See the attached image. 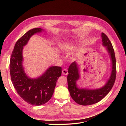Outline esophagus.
Returning <instances> with one entry per match:
<instances>
[{
  "label": "esophagus",
  "instance_id": "esophagus-1",
  "mask_svg": "<svg viewBox=\"0 0 126 126\" xmlns=\"http://www.w3.org/2000/svg\"><path fill=\"white\" fill-rule=\"evenodd\" d=\"M62 74L63 75H67L68 72V70H67V69H64L63 70H62Z\"/></svg>",
  "mask_w": 126,
  "mask_h": 126
}]
</instances>
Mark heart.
I'll use <instances>...</instances> for the list:
<instances>
[{
  "label": "heart",
  "instance_id": "heart-1",
  "mask_svg": "<svg viewBox=\"0 0 126 126\" xmlns=\"http://www.w3.org/2000/svg\"><path fill=\"white\" fill-rule=\"evenodd\" d=\"M64 48L65 49H67V48H68V47H67V46H65V47H64Z\"/></svg>",
  "mask_w": 126,
  "mask_h": 126
}]
</instances>
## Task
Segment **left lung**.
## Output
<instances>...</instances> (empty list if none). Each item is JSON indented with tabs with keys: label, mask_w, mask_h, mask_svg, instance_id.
<instances>
[{
	"label": "left lung",
	"mask_w": 126,
	"mask_h": 126,
	"mask_svg": "<svg viewBox=\"0 0 126 126\" xmlns=\"http://www.w3.org/2000/svg\"><path fill=\"white\" fill-rule=\"evenodd\" d=\"M102 37L103 44L107 47L112 62V70L111 76L106 84L103 87L96 90L79 89L76 84L77 81L80 77L77 64L74 62L70 65L68 68L69 74L67 76L68 90L72 98L79 105L87 106L100 102L108 94L115 81L116 67L114 49L109 38L104 32L102 34Z\"/></svg>",
	"instance_id": "8db88e82"
}]
</instances>
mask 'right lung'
<instances>
[{"label": "right lung", "mask_w": 126, "mask_h": 126, "mask_svg": "<svg viewBox=\"0 0 126 126\" xmlns=\"http://www.w3.org/2000/svg\"><path fill=\"white\" fill-rule=\"evenodd\" d=\"M42 31L41 28L32 29L19 39L12 52L10 63L11 81L17 94L26 103L34 106L43 105L50 100L62 74L61 67L52 66L40 77L32 79L24 71L22 65L23 47L32 35Z\"/></svg>", "instance_id": "obj_1"}]
</instances>
